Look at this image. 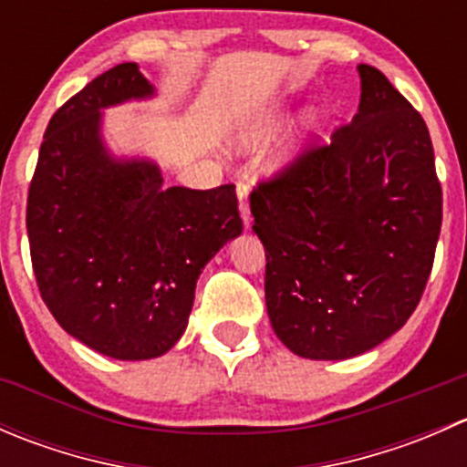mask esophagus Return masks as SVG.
Instances as JSON below:
<instances>
[{"mask_svg":"<svg viewBox=\"0 0 467 467\" xmlns=\"http://www.w3.org/2000/svg\"><path fill=\"white\" fill-rule=\"evenodd\" d=\"M248 194H251V187L246 182H237V199H239V214H242L244 225L251 223V207H248Z\"/></svg>","mask_w":467,"mask_h":467,"instance_id":"obj_1","label":"esophagus"}]
</instances>
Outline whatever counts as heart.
I'll return each instance as SVG.
<instances>
[{"label": "heart", "instance_id": "1", "mask_svg": "<svg viewBox=\"0 0 467 467\" xmlns=\"http://www.w3.org/2000/svg\"><path fill=\"white\" fill-rule=\"evenodd\" d=\"M285 117L286 112L282 110V108H268V110H264L262 115L253 121L251 129L246 130V140L248 142H262V140H266L268 135L275 133V130L280 129Z\"/></svg>", "mask_w": 467, "mask_h": 467}]
</instances>
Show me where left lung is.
Instances as JSON below:
<instances>
[{
	"mask_svg": "<svg viewBox=\"0 0 467 467\" xmlns=\"http://www.w3.org/2000/svg\"><path fill=\"white\" fill-rule=\"evenodd\" d=\"M357 72L350 124L251 194L268 318L305 359H350L393 337L420 303L441 234L425 119L379 69Z\"/></svg>",
	"mask_w": 467,
	"mask_h": 467,
	"instance_id": "1",
	"label": "left lung"
}]
</instances>
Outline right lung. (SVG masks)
Wrapping results in <instances>:
<instances>
[{
    "instance_id": "1",
    "label": "right lung",
    "mask_w": 467,
    "mask_h": 467,
    "mask_svg": "<svg viewBox=\"0 0 467 467\" xmlns=\"http://www.w3.org/2000/svg\"><path fill=\"white\" fill-rule=\"evenodd\" d=\"M153 97L138 63L74 94L47 126L26 203L42 300L65 332L121 361L176 346L205 264L244 228L234 185L164 187L153 160L108 149L103 110Z\"/></svg>"
}]
</instances>
